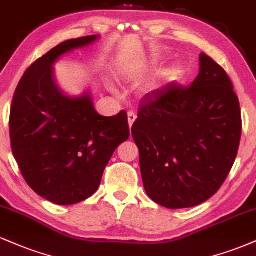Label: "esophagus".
I'll use <instances>...</instances> for the list:
<instances>
[{
    "instance_id": "34e87169",
    "label": "esophagus",
    "mask_w": 256,
    "mask_h": 256,
    "mask_svg": "<svg viewBox=\"0 0 256 256\" xmlns=\"http://www.w3.org/2000/svg\"><path fill=\"white\" fill-rule=\"evenodd\" d=\"M135 120H136V115H135L134 112H132V111H129V112H128V123H129V127H132V126H133V123L135 122Z\"/></svg>"
}]
</instances>
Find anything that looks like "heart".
Segmentation results:
<instances>
[{
    "mask_svg": "<svg viewBox=\"0 0 256 256\" xmlns=\"http://www.w3.org/2000/svg\"><path fill=\"white\" fill-rule=\"evenodd\" d=\"M175 70H177V67H175V68H174V72H175Z\"/></svg>",
    "mask_w": 256,
    "mask_h": 256,
    "instance_id": "1",
    "label": "heart"
}]
</instances>
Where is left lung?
<instances>
[{"mask_svg":"<svg viewBox=\"0 0 256 256\" xmlns=\"http://www.w3.org/2000/svg\"><path fill=\"white\" fill-rule=\"evenodd\" d=\"M242 133L240 102L226 72L200 54L188 87L147 93L132 127L147 195L166 208L205 202L229 175Z\"/></svg>","mask_w":256,"mask_h":256,"instance_id":"1","label":"left lung"}]
</instances>
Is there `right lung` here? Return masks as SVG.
I'll return each instance as SVG.
<instances>
[{
    "label": "right lung",
    "instance_id": "1",
    "mask_svg": "<svg viewBox=\"0 0 256 256\" xmlns=\"http://www.w3.org/2000/svg\"><path fill=\"white\" fill-rule=\"evenodd\" d=\"M98 39H69L51 49L25 72L12 102L9 132L15 160L27 184L56 205L92 196L115 150L129 138L126 111L99 115L90 90L69 96L56 82L54 64Z\"/></svg>",
    "mask_w": 256,
    "mask_h": 256
}]
</instances>
